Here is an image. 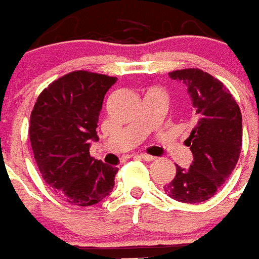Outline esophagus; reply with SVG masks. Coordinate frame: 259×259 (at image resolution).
I'll list each match as a JSON object with an SVG mask.
<instances>
[{"mask_svg":"<svg viewBox=\"0 0 259 259\" xmlns=\"http://www.w3.org/2000/svg\"><path fill=\"white\" fill-rule=\"evenodd\" d=\"M139 157L142 160H144V161H153V160H156V157H153L151 155H147V153H139Z\"/></svg>","mask_w":259,"mask_h":259,"instance_id":"34e87169","label":"esophagus"}]
</instances>
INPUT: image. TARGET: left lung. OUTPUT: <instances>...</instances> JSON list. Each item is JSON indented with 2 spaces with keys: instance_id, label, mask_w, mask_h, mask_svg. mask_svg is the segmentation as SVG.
<instances>
[{
  "instance_id": "8db88e82",
  "label": "left lung",
  "mask_w": 259,
  "mask_h": 259,
  "mask_svg": "<svg viewBox=\"0 0 259 259\" xmlns=\"http://www.w3.org/2000/svg\"><path fill=\"white\" fill-rule=\"evenodd\" d=\"M169 77L185 83L199 121L186 141L193 155L190 169L177 165L164 190L177 201L197 204L213 197L234 171L243 144V117L231 93L211 74L187 68L170 72Z\"/></svg>"
}]
</instances>
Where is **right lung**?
Wrapping results in <instances>:
<instances>
[{
	"label": "right lung",
	"mask_w": 259,
	"mask_h": 259,
	"mask_svg": "<svg viewBox=\"0 0 259 259\" xmlns=\"http://www.w3.org/2000/svg\"><path fill=\"white\" fill-rule=\"evenodd\" d=\"M116 77L88 71L64 74L37 98L29 121V139L44 181L68 204L90 206L115 187L118 167L90 156V141L106 93Z\"/></svg>",
	"instance_id": "1"
}]
</instances>
